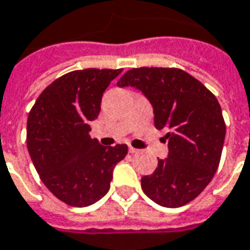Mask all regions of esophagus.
I'll return each instance as SVG.
<instances>
[{"label": "esophagus", "mask_w": 250, "mask_h": 250, "mask_svg": "<svg viewBox=\"0 0 250 250\" xmlns=\"http://www.w3.org/2000/svg\"><path fill=\"white\" fill-rule=\"evenodd\" d=\"M128 150H130V153H138L139 152V149H135V147H132V146L128 147Z\"/></svg>", "instance_id": "obj_1"}]
</instances>
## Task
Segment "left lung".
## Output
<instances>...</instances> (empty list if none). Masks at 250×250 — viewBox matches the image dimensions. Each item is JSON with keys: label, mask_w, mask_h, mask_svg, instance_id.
Listing matches in <instances>:
<instances>
[{"label": "left lung", "mask_w": 250, "mask_h": 250, "mask_svg": "<svg viewBox=\"0 0 250 250\" xmlns=\"http://www.w3.org/2000/svg\"><path fill=\"white\" fill-rule=\"evenodd\" d=\"M119 87H135L153 106L154 125L166 130L168 156L142 176L150 200L178 208L194 200L212 181L225 144L226 125L216 97L178 68H132Z\"/></svg>", "instance_id": "left-lung-1"}]
</instances>
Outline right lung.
Wrapping results in <instances>:
<instances>
[{
	"mask_svg": "<svg viewBox=\"0 0 250 250\" xmlns=\"http://www.w3.org/2000/svg\"><path fill=\"white\" fill-rule=\"evenodd\" d=\"M122 69L87 68L56 79L41 93L27 120V147L41 181L59 200L87 207L111 188L125 144L100 145L90 137L101 98Z\"/></svg>",
	"mask_w": 250,
	"mask_h": 250,
	"instance_id": "add662e5",
	"label": "right lung"
}]
</instances>
